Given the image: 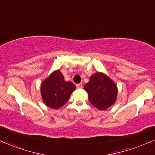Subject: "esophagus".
<instances>
[{
	"label": "esophagus",
	"instance_id": "1",
	"mask_svg": "<svg viewBox=\"0 0 155 155\" xmlns=\"http://www.w3.org/2000/svg\"><path fill=\"white\" fill-rule=\"evenodd\" d=\"M76 87H77L78 89H81L83 87L82 86V84L80 83V84H76Z\"/></svg>",
	"mask_w": 155,
	"mask_h": 155
}]
</instances>
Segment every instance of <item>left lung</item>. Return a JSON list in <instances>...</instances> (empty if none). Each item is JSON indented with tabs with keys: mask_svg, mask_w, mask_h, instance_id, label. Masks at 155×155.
I'll return each mask as SVG.
<instances>
[{
	"mask_svg": "<svg viewBox=\"0 0 155 155\" xmlns=\"http://www.w3.org/2000/svg\"><path fill=\"white\" fill-rule=\"evenodd\" d=\"M84 89L88 93L89 102L98 110H105L116 101L117 86L102 73L92 74Z\"/></svg>",
	"mask_w": 155,
	"mask_h": 155,
	"instance_id": "left-lung-1",
	"label": "left lung"
}]
</instances>
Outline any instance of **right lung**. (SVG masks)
Wrapping results in <instances>:
<instances>
[{
	"mask_svg": "<svg viewBox=\"0 0 155 155\" xmlns=\"http://www.w3.org/2000/svg\"><path fill=\"white\" fill-rule=\"evenodd\" d=\"M76 86L71 81H66L60 70L55 71L41 85V95L48 107L58 109L64 105L69 99Z\"/></svg>",
	"mask_w": 155,
	"mask_h": 155,
	"instance_id": "add662e5",
	"label": "right lung"
}]
</instances>
